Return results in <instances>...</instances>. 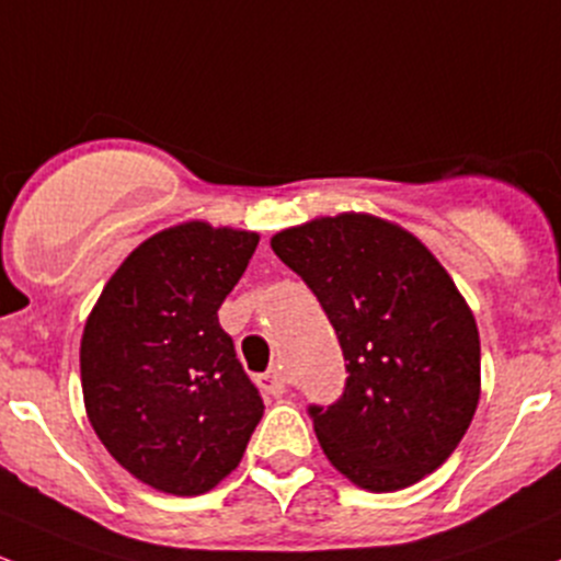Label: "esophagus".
Here are the masks:
<instances>
[{
  "instance_id": "34e87169",
  "label": "esophagus",
  "mask_w": 561,
  "mask_h": 561,
  "mask_svg": "<svg viewBox=\"0 0 561 561\" xmlns=\"http://www.w3.org/2000/svg\"><path fill=\"white\" fill-rule=\"evenodd\" d=\"M257 387H261L265 394L287 392V374L282 370V365H279V368H271L268 374L257 376Z\"/></svg>"
}]
</instances>
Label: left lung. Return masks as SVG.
I'll return each mask as SVG.
<instances>
[{"label": "left lung", "mask_w": 561, "mask_h": 561, "mask_svg": "<svg viewBox=\"0 0 561 561\" xmlns=\"http://www.w3.org/2000/svg\"><path fill=\"white\" fill-rule=\"evenodd\" d=\"M271 250L320 300L346 359L344 394L309 405L330 465L368 492L440 468L481 394L479 328L444 265L414 233L357 211L279 231Z\"/></svg>", "instance_id": "8db88e82"}]
</instances>
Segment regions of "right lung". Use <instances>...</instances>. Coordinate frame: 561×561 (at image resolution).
I'll return each mask as SVG.
<instances>
[{"mask_svg":"<svg viewBox=\"0 0 561 561\" xmlns=\"http://www.w3.org/2000/svg\"><path fill=\"white\" fill-rule=\"evenodd\" d=\"M257 241L202 220L150 236L110 276L82 330L88 420L112 457L158 492L215 489L263 416L217 320Z\"/></svg>","mask_w":561,"mask_h":561,"instance_id":"right-lung-1","label":"right lung"}]
</instances>
